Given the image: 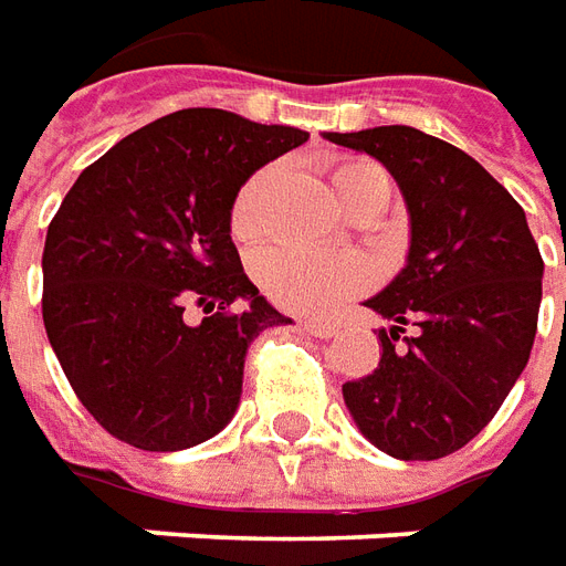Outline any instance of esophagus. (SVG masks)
Here are the masks:
<instances>
[{
	"instance_id": "34e87169",
	"label": "esophagus",
	"mask_w": 566,
	"mask_h": 566,
	"mask_svg": "<svg viewBox=\"0 0 566 566\" xmlns=\"http://www.w3.org/2000/svg\"><path fill=\"white\" fill-rule=\"evenodd\" d=\"M302 328L307 335H314V338H332V335H335V326H332V323H323V319H304Z\"/></svg>"
}]
</instances>
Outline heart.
I'll use <instances>...</instances> for the list:
<instances>
[{
	"label": "heart",
	"instance_id": "heart-1",
	"mask_svg": "<svg viewBox=\"0 0 566 566\" xmlns=\"http://www.w3.org/2000/svg\"><path fill=\"white\" fill-rule=\"evenodd\" d=\"M375 182H390V176L371 161H347L335 167L332 186L344 203ZM271 188V170L255 174L240 188L238 200L231 207V234L238 240L259 238L264 226V195ZM368 268L356 255H316V252L268 250L255 262V280L264 295L286 311L298 314H326L335 304L350 298L368 286Z\"/></svg>",
	"mask_w": 566,
	"mask_h": 566
}]
</instances>
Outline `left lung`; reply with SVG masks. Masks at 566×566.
<instances>
[{"instance_id": "obj_1", "label": "left lung", "mask_w": 566, "mask_h": 566, "mask_svg": "<svg viewBox=\"0 0 566 566\" xmlns=\"http://www.w3.org/2000/svg\"><path fill=\"white\" fill-rule=\"evenodd\" d=\"M326 139L378 158L411 216L408 264L366 302L392 323L378 328L380 363L340 387L344 402L384 454H454L491 423L531 359L539 247L518 200L439 136L390 124Z\"/></svg>"}]
</instances>
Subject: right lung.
<instances>
[{"label":"right lung","mask_w":566,"mask_h":566,"mask_svg":"<svg viewBox=\"0 0 566 566\" xmlns=\"http://www.w3.org/2000/svg\"><path fill=\"white\" fill-rule=\"evenodd\" d=\"M302 143L298 127L179 109L115 143L63 198L42 252V319L78 402L118 442L182 451L234 418L247 347L292 319L243 271L231 207Z\"/></svg>","instance_id":"1"}]
</instances>
